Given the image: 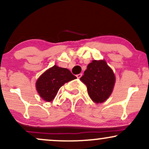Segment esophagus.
<instances>
[{"label": "esophagus", "mask_w": 149, "mask_h": 149, "mask_svg": "<svg viewBox=\"0 0 149 149\" xmlns=\"http://www.w3.org/2000/svg\"><path fill=\"white\" fill-rule=\"evenodd\" d=\"M81 76H82V73H79V74L76 75V77L78 78H81Z\"/></svg>", "instance_id": "34e87169"}]
</instances>
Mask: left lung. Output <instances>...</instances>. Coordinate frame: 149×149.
I'll list each match as a JSON object with an SVG mask.
<instances>
[{
    "mask_svg": "<svg viewBox=\"0 0 149 149\" xmlns=\"http://www.w3.org/2000/svg\"><path fill=\"white\" fill-rule=\"evenodd\" d=\"M80 80L86 85L92 100L98 104L105 102L111 95L116 77L105 60H93L88 65Z\"/></svg>",
    "mask_w": 149,
    "mask_h": 149,
    "instance_id": "obj_1",
    "label": "left lung"
}]
</instances>
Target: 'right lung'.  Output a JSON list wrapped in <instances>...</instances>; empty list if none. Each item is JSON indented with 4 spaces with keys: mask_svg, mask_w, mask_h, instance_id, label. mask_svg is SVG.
Returning a JSON list of instances; mask_svg holds the SVG:
<instances>
[{
    "mask_svg": "<svg viewBox=\"0 0 149 149\" xmlns=\"http://www.w3.org/2000/svg\"><path fill=\"white\" fill-rule=\"evenodd\" d=\"M76 78L69 69L54 65L37 80L36 83L37 92L42 100L49 102L54 100L63 85Z\"/></svg>",
    "mask_w": 149,
    "mask_h": 149,
    "instance_id": "add662e5",
    "label": "right lung"
}]
</instances>
